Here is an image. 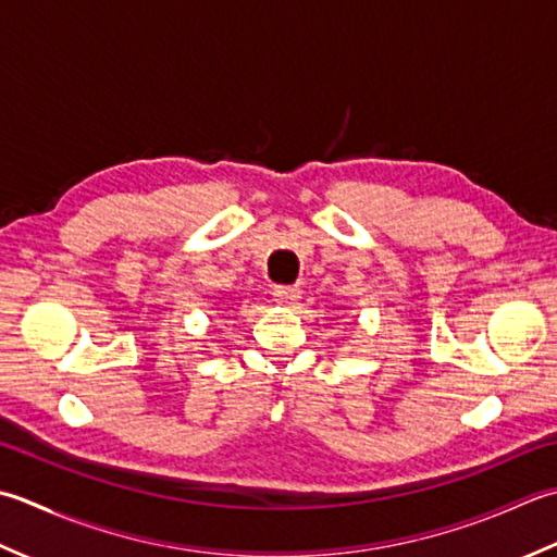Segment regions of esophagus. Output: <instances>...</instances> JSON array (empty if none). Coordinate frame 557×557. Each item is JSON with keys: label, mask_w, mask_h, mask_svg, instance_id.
<instances>
[{"label": "esophagus", "mask_w": 557, "mask_h": 557, "mask_svg": "<svg viewBox=\"0 0 557 557\" xmlns=\"http://www.w3.org/2000/svg\"><path fill=\"white\" fill-rule=\"evenodd\" d=\"M300 295H302L300 286H276L274 288V300L278 305H295L300 300Z\"/></svg>", "instance_id": "34e87169"}]
</instances>
